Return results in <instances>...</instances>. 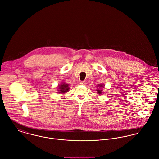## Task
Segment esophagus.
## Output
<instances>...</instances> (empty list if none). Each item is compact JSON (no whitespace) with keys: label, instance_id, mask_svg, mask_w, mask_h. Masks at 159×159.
Instances as JSON below:
<instances>
[{"label":"esophagus","instance_id":"esophagus-1","mask_svg":"<svg viewBox=\"0 0 159 159\" xmlns=\"http://www.w3.org/2000/svg\"><path fill=\"white\" fill-rule=\"evenodd\" d=\"M80 84H81V85H86L87 82H86V81H85V80L81 81V82H80Z\"/></svg>","mask_w":159,"mask_h":159}]
</instances>
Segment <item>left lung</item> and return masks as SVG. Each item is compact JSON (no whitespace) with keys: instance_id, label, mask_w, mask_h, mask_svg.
Here are the masks:
<instances>
[{"instance_id":"left-lung-1","label":"left lung","mask_w":159,"mask_h":159,"mask_svg":"<svg viewBox=\"0 0 159 159\" xmlns=\"http://www.w3.org/2000/svg\"><path fill=\"white\" fill-rule=\"evenodd\" d=\"M99 86V87H103V85H100ZM97 87H99L98 86ZM96 91H97L98 93H99V94H101V93H102V90L101 89H98Z\"/></svg>"}]
</instances>
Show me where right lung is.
<instances>
[{
    "label": "right lung",
    "instance_id": "1",
    "mask_svg": "<svg viewBox=\"0 0 159 159\" xmlns=\"http://www.w3.org/2000/svg\"><path fill=\"white\" fill-rule=\"evenodd\" d=\"M59 93H64L66 92H67V91H69V85L68 84H66L65 83H64L63 84H61L60 87H59Z\"/></svg>",
    "mask_w": 159,
    "mask_h": 159
}]
</instances>
